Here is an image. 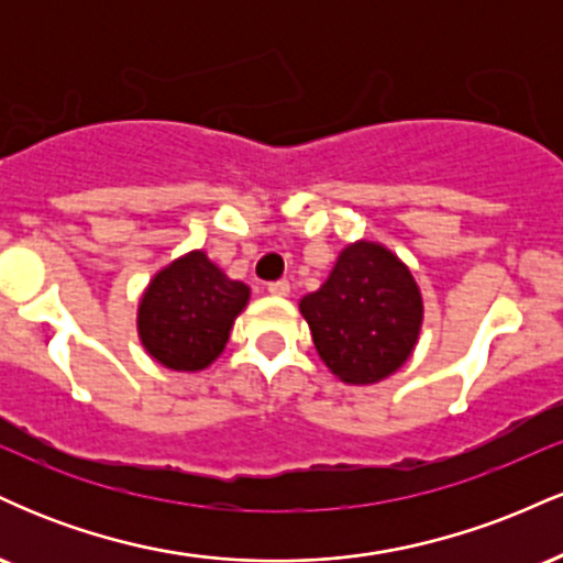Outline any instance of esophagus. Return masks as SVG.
<instances>
[{
  "label": "esophagus",
  "instance_id": "obj_1",
  "mask_svg": "<svg viewBox=\"0 0 563 563\" xmlns=\"http://www.w3.org/2000/svg\"><path fill=\"white\" fill-rule=\"evenodd\" d=\"M267 290L273 296H288L290 294V283L288 280H275V283H269Z\"/></svg>",
  "mask_w": 563,
  "mask_h": 563
}]
</instances>
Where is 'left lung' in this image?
Masks as SVG:
<instances>
[{
	"label": "left lung",
	"instance_id": "8db88e82",
	"mask_svg": "<svg viewBox=\"0 0 563 563\" xmlns=\"http://www.w3.org/2000/svg\"><path fill=\"white\" fill-rule=\"evenodd\" d=\"M299 309L322 363L352 386L397 373L423 325V296L410 267L373 241L349 243L328 280L303 296Z\"/></svg>",
	"mask_w": 563,
	"mask_h": 563
}]
</instances>
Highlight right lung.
Here are the masks:
<instances>
[{
  "label": "right lung",
  "mask_w": 563,
  "mask_h": 563,
  "mask_svg": "<svg viewBox=\"0 0 563 563\" xmlns=\"http://www.w3.org/2000/svg\"><path fill=\"white\" fill-rule=\"evenodd\" d=\"M249 296L251 288L224 275L206 251H190L147 283L137 307L142 346L169 371H203L224 352Z\"/></svg>",
  "instance_id": "right-lung-1"
}]
</instances>
